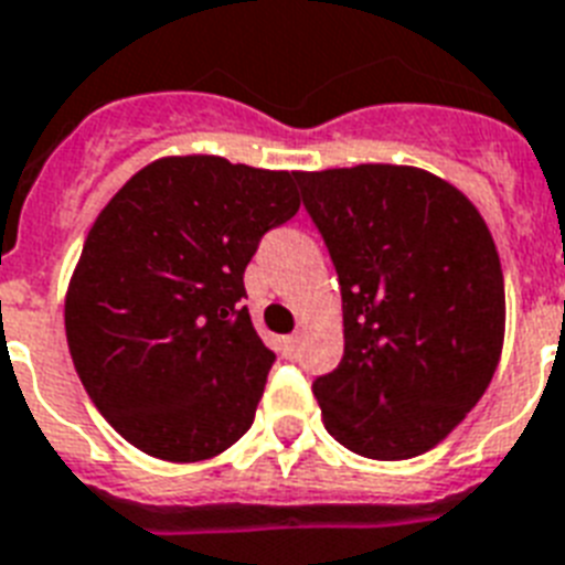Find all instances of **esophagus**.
I'll use <instances>...</instances> for the list:
<instances>
[{
    "label": "esophagus",
    "mask_w": 565,
    "mask_h": 565,
    "mask_svg": "<svg viewBox=\"0 0 565 565\" xmlns=\"http://www.w3.org/2000/svg\"><path fill=\"white\" fill-rule=\"evenodd\" d=\"M284 342H287V351H290V354H296V351H298V333L287 337V339H284Z\"/></svg>",
    "instance_id": "esophagus-1"
}]
</instances>
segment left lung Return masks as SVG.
I'll use <instances>...</instances> for the list:
<instances>
[{"label": "left lung", "mask_w": 565, "mask_h": 565, "mask_svg": "<svg viewBox=\"0 0 565 565\" xmlns=\"http://www.w3.org/2000/svg\"><path fill=\"white\" fill-rule=\"evenodd\" d=\"M342 287L345 354L313 383L356 456L415 458L473 409L502 356L505 278L479 209L409 164L296 173Z\"/></svg>", "instance_id": "1"}]
</instances>
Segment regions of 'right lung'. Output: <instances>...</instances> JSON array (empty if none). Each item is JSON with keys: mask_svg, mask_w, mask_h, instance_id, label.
<instances>
[{"mask_svg": "<svg viewBox=\"0 0 565 565\" xmlns=\"http://www.w3.org/2000/svg\"><path fill=\"white\" fill-rule=\"evenodd\" d=\"M298 205L296 173L223 156L156 159L104 205L68 281L66 339L124 441L177 465L241 441L275 362L243 273Z\"/></svg>", "mask_w": 565, "mask_h": 565, "instance_id": "add662e5", "label": "right lung"}]
</instances>
